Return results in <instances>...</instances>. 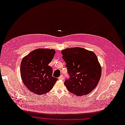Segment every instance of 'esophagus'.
<instances>
[{"label":"esophagus","mask_w":125,"mask_h":125,"mask_svg":"<svg viewBox=\"0 0 125 125\" xmlns=\"http://www.w3.org/2000/svg\"><path fill=\"white\" fill-rule=\"evenodd\" d=\"M59 80H63V79H64V76H63V75H61L59 77V78H58Z\"/></svg>","instance_id":"esophagus-1"}]
</instances>
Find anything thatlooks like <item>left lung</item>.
I'll return each mask as SVG.
<instances>
[{
	"label": "left lung",
	"instance_id": "left-lung-1",
	"mask_svg": "<svg viewBox=\"0 0 125 125\" xmlns=\"http://www.w3.org/2000/svg\"><path fill=\"white\" fill-rule=\"evenodd\" d=\"M62 54L69 75L64 82L68 90L78 96L91 92L101 76V67L96 54L80 47L65 49Z\"/></svg>",
	"mask_w": 125,
	"mask_h": 125
}]
</instances>
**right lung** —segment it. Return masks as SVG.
<instances>
[{"label": "right lung", "instance_id": "right-lung-1", "mask_svg": "<svg viewBox=\"0 0 125 125\" xmlns=\"http://www.w3.org/2000/svg\"><path fill=\"white\" fill-rule=\"evenodd\" d=\"M55 54L53 49H38L22 59L21 77L30 91L37 95L49 92L58 79L52 76V68L48 65Z\"/></svg>", "mask_w": 125, "mask_h": 125}]
</instances>
